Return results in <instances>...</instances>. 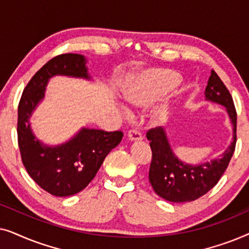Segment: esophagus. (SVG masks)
<instances>
[{"label": "esophagus", "instance_id": "1", "mask_svg": "<svg viewBox=\"0 0 249 249\" xmlns=\"http://www.w3.org/2000/svg\"><path fill=\"white\" fill-rule=\"evenodd\" d=\"M128 138L130 139V141H135V142H138V141H142V134L141 131L137 130V129H131V130L128 131Z\"/></svg>", "mask_w": 249, "mask_h": 249}]
</instances>
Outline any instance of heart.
Returning <instances> with one entry per match:
<instances>
[{
    "instance_id": "b5f03b06",
    "label": "heart",
    "mask_w": 249,
    "mask_h": 249,
    "mask_svg": "<svg viewBox=\"0 0 249 249\" xmlns=\"http://www.w3.org/2000/svg\"><path fill=\"white\" fill-rule=\"evenodd\" d=\"M178 74L169 69H153L138 74L124 91V100L134 107H146L158 100L178 83ZM162 120L166 118V110L160 112Z\"/></svg>"
}]
</instances>
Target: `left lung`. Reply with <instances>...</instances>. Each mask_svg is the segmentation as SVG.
<instances>
[{"instance_id": "8db88e82", "label": "left lung", "mask_w": 249, "mask_h": 249, "mask_svg": "<svg viewBox=\"0 0 249 249\" xmlns=\"http://www.w3.org/2000/svg\"><path fill=\"white\" fill-rule=\"evenodd\" d=\"M206 101L226 107L233 125V138L222 156L198 165L183 163L173 154L165 130L162 127L149 129L146 137L152 149L148 179L154 192L169 202H193L210 192L226 171L232 158L237 142V112L232 96L226 85L212 70L205 89Z\"/></svg>"}]
</instances>
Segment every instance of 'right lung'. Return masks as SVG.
I'll use <instances>...</instances> for the list:
<instances>
[{
	"instance_id": "right-lung-1",
	"label": "right lung",
	"mask_w": 249,
	"mask_h": 249,
	"mask_svg": "<svg viewBox=\"0 0 249 249\" xmlns=\"http://www.w3.org/2000/svg\"><path fill=\"white\" fill-rule=\"evenodd\" d=\"M86 59L80 54L53 57L34 74L23 89L18 107V144L23 165L32 179L51 195L71 196L86 188L104 159L122 139V131L83 128L69 142L46 146L34 136L29 118L44 98L50 78L56 74L86 78Z\"/></svg>"
}]
</instances>
